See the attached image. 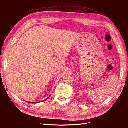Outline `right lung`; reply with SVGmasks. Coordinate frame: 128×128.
Returning <instances> with one entry per match:
<instances>
[{
	"label": "right lung",
	"instance_id": "1",
	"mask_svg": "<svg viewBox=\"0 0 128 128\" xmlns=\"http://www.w3.org/2000/svg\"><path fill=\"white\" fill-rule=\"evenodd\" d=\"M50 96H49V97H48L47 99H45V100H42V101H45V100H48L49 98H50ZM29 102V103H32V104H36V103H38V102Z\"/></svg>",
	"mask_w": 128,
	"mask_h": 128
}]
</instances>
